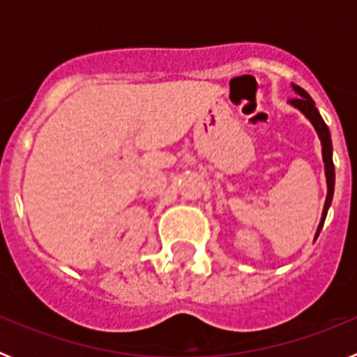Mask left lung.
<instances>
[{
	"mask_svg": "<svg viewBox=\"0 0 357 357\" xmlns=\"http://www.w3.org/2000/svg\"><path fill=\"white\" fill-rule=\"evenodd\" d=\"M293 89L295 93L298 94V98H293L289 100L293 107L301 110L302 114L309 119V121L313 123L314 130H317L318 137L321 141V157H324V166H326V178H327V198H326V206H324V213H321V220H320V225H318L317 230V236L320 234L321 227H324V222H326V216H327V211L331 207V202H333V195H334V164H333V143H331V134H329V128H327L326 121L321 119L320 112L318 109L314 107V102L311 100L307 93H305L302 87L298 85H293Z\"/></svg>",
	"mask_w": 357,
	"mask_h": 357,
	"instance_id": "1",
	"label": "left lung"
}]
</instances>
